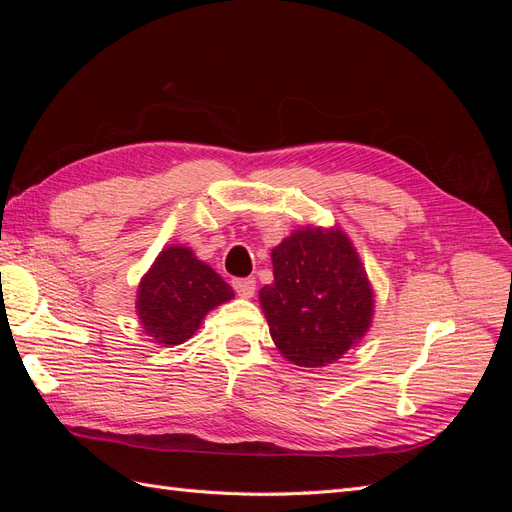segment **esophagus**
Masks as SVG:
<instances>
[{
	"label": "esophagus",
	"instance_id": "esophagus-1",
	"mask_svg": "<svg viewBox=\"0 0 512 512\" xmlns=\"http://www.w3.org/2000/svg\"><path fill=\"white\" fill-rule=\"evenodd\" d=\"M230 284H232V288H235V292L239 294V297H243V299L254 297V292H256V280H254V277H235V280H232Z\"/></svg>",
	"mask_w": 512,
	"mask_h": 512
}]
</instances>
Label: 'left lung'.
Instances as JSON below:
<instances>
[{
    "label": "left lung",
    "instance_id": "8db88e82",
    "mask_svg": "<svg viewBox=\"0 0 512 512\" xmlns=\"http://www.w3.org/2000/svg\"><path fill=\"white\" fill-rule=\"evenodd\" d=\"M271 260L273 284L260 290V305L288 361L322 367L359 344L374 312V292L342 230L292 232Z\"/></svg>",
    "mask_w": 512,
    "mask_h": 512
}]
</instances>
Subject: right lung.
<instances>
[{
	"label": "right lung",
	"mask_w": 512,
	"mask_h": 512,
	"mask_svg": "<svg viewBox=\"0 0 512 512\" xmlns=\"http://www.w3.org/2000/svg\"><path fill=\"white\" fill-rule=\"evenodd\" d=\"M235 297L232 288L192 250L166 247L138 286V318L158 344L190 339L209 309Z\"/></svg>",
	"instance_id": "right-lung-1"
}]
</instances>
